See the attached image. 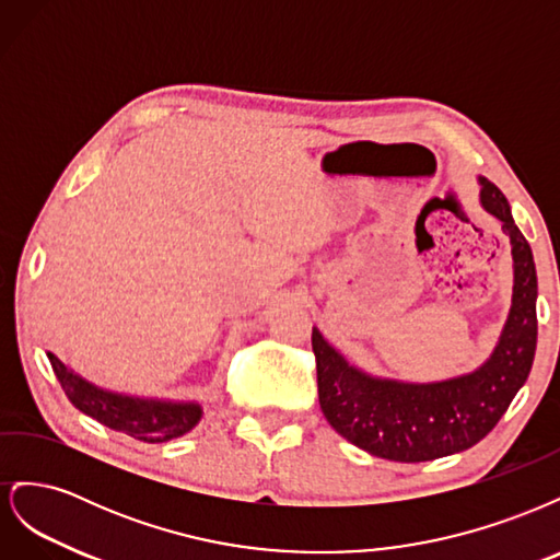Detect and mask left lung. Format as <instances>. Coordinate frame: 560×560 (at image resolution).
<instances>
[{
  "mask_svg": "<svg viewBox=\"0 0 560 560\" xmlns=\"http://www.w3.org/2000/svg\"><path fill=\"white\" fill-rule=\"evenodd\" d=\"M481 208L498 217L514 259L512 306L488 360L460 376L409 383L350 364L317 327L319 409L329 425L366 453L395 463H425L471 448L498 425L530 374L537 346V273L533 249L493 182L479 177Z\"/></svg>",
  "mask_w": 560,
  "mask_h": 560,
  "instance_id": "left-lung-1",
  "label": "left lung"
}]
</instances>
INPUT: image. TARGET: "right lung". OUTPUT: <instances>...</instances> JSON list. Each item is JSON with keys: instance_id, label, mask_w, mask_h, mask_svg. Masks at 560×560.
Here are the masks:
<instances>
[{"instance_id": "obj_1", "label": "right lung", "mask_w": 560, "mask_h": 560, "mask_svg": "<svg viewBox=\"0 0 560 560\" xmlns=\"http://www.w3.org/2000/svg\"><path fill=\"white\" fill-rule=\"evenodd\" d=\"M46 354L67 399H70L81 413L103 422L109 430L124 432L147 444H163L171 442L175 436L191 432L202 418L200 401L116 393V389L100 387L77 374V371L70 364H65L56 352L48 350Z\"/></svg>"}]
</instances>
